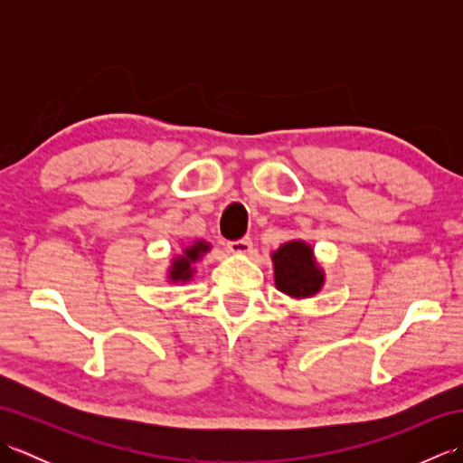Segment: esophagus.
Returning <instances> with one entry per match:
<instances>
[{"label":"esophagus","mask_w":463,"mask_h":463,"mask_svg":"<svg viewBox=\"0 0 463 463\" xmlns=\"http://www.w3.org/2000/svg\"><path fill=\"white\" fill-rule=\"evenodd\" d=\"M226 249L232 254H249L252 250V242L250 239H239V241H231L226 242Z\"/></svg>","instance_id":"1"}]
</instances>
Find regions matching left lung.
Returning a JSON list of instances; mask_svg holds the SVG:
<instances>
[{
  "instance_id": "left-lung-1",
  "label": "left lung",
  "mask_w": 463,
  "mask_h": 463,
  "mask_svg": "<svg viewBox=\"0 0 463 463\" xmlns=\"http://www.w3.org/2000/svg\"><path fill=\"white\" fill-rule=\"evenodd\" d=\"M274 284L292 298H310L324 284V272L318 269L310 244L304 241H290L280 244L272 252Z\"/></svg>"
}]
</instances>
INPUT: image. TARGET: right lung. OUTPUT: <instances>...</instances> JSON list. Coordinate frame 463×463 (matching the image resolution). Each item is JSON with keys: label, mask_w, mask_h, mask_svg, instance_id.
Masks as SVG:
<instances>
[{"label": "right lung", "mask_w": 463, "mask_h": 463, "mask_svg": "<svg viewBox=\"0 0 463 463\" xmlns=\"http://www.w3.org/2000/svg\"><path fill=\"white\" fill-rule=\"evenodd\" d=\"M209 250H211V244L204 242V241H196V242L191 244V247H186L183 250V254H179V257L173 259V264L169 269V280H173V282L191 280L193 274H194L193 264L196 260H201L203 254L209 252Z\"/></svg>", "instance_id": "obj_1"}]
</instances>
